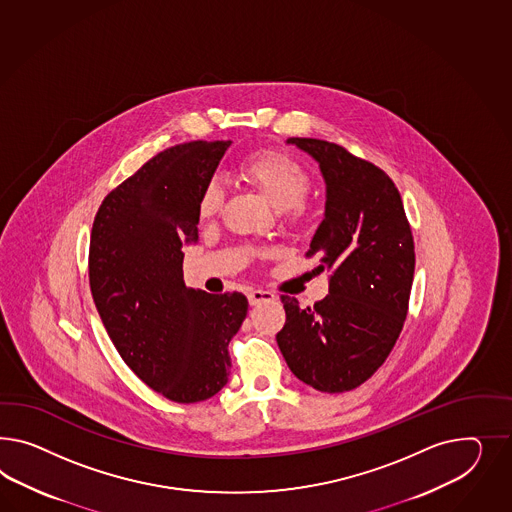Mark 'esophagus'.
Here are the masks:
<instances>
[{
  "label": "esophagus",
  "mask_w": 512,
  "mask_h": 512,
  "mask_svg": "<svg viewBox=\"0 0 512 512\" xmlns=\"http://www.w3.org/2000/svg\"><path fill=\"white\" fill-rule=\"evenodd\" d=\"M248 300L251 305L263 304V302H272L276 300V296L272 292L261 291V289H253L248 292Z\"/></svg>",
  "instance_id": "34e87169"
}]
</instances>
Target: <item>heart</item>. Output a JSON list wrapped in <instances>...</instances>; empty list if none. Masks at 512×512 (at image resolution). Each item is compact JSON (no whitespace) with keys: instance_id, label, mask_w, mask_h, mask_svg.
<instances>
[{"instance_id":"obj_1","label":"heart","mask_w":512,"mask_h":512,"mask_svg":"<svg viewBox=\"0 0 512 512\" xmlns=\"http://www.w3.org/2000/svg\"><path fill=\"white\" fill-rule=\"evenodd\" d=\"M238 171L244 179L257 186L277 210H289L296 206V216L300 214L298 205H302L311 192V179L307 171L283 152H251L240 162ZM223 199L225 192L220 180H208L197 201L199 218L214 220L221 212Z\"/></svg>"}]
</instances>
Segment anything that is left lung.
<instances>
[{"label": "left lung", "mask_w": 512, "mask_h": 512, "mask_svg": "<svg viewBox=\"0 0 512 512\" xmlns=\"http://www.w3.org/2000/svg\"><path fill=\"white\" fill-rule=\"evenodd\" d=\"M315 158L326 182L324 220L307 255L330 270V292L313 307L281 296L277 346L298 380L322 393L361 386L401 335L414 281V238L401 194L380 167L345 147L289 138Z\"/></svg>", "instance_id": "obj_1"}]
</instances>
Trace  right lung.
<instances>
[{
  "instance_id": "obj_1",
  "label": "right lung",
  "mask_w": 512,
  "mask_h": 512,
  "mask_svg": "<svg viewBox=\"0 0 512 512\" xmlns=\"http://www.w3.org/2000/svg\"><path fill=\"white\" fill-rule=\"evenodd\" d=\"M231 141L156 154L111 190L89 244L98 315L126 365L169 401H207L229 380V341L248 315L242 292L188 289L182 248L197 242V201Z\"/></svg>"
}]
</instances>
